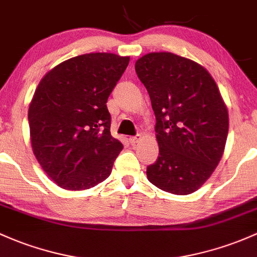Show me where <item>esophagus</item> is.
<instances>
[{"instance_id": "obj_1", "label": "esophagus", "mask_w": 257, "mask_h": 257, "mask_svg": "<svg viewBox=\"0 0 257 257\" xmlns=\"http://www.w3.org/2000/svg\"><path fill=\"white\" fill-rule=\"evenodd\" d=\"M141 140H142V136H141V135H137V136L130 137V139H128L130 143H131V145H136V143H139Z\"/></svg>"}]
</instances>
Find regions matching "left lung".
Instances as JSON below:
<instances>
[{
    "label": "left lung",
    "instance_id": "left-lung-1",
    "mask_svg": "<svg viewBox=\"0 0 257 257\" xmlns=\"http://www.w3.org/2000/svg\"><path fill=\"white\" fill-rule=\"evenodd\" d=\"M156 115L159 156L147 167L154 186L175 195L197 191L217 168L227 142L228 109L200 63L150 52L135 63Z\"/></svg>",
    "mask_w": 257,
    "mask_h": 257
}]
</instances>
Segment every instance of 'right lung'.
<instances>
[{
  "label": "right lung",
  "mask_w": 257,
  "mask_h": 257,
  "mask_svg": "<svg viewBox=\"0 0 257 257\" xmlns=\"http://www.w3.org/2000/svg\"><path fill=\"white\" fill-rule=\"evenodd\" d=\"M128 56L94 52L72 57L41 78L29 104L33 153L60 187L81 191L110 175L122 151L110 134L106 101Z\"/></svg>",
  "instance_id": "obj_1"
}]
</instances>
